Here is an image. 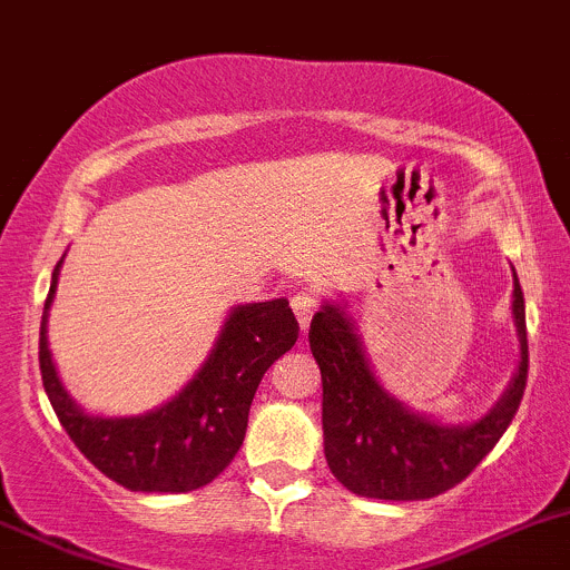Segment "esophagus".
<instances>
[{
	"mask_svg": "<svg viewBox=\"0 0 570 570\" xmlns=\"http://www.w3.org/2000/svg\"><path fill=\"white\" fill-rule=\"evenodd\" d=\"M291 307L296 312V321L298 326H302V332H307L312 317H315L317 307H321V296H317V291H312V287H302V291L293 296Z\"/></svg>",
	"mask_w": 570,
	"mask_h": 570,
	"instance_id": "obj_1",
	"label": "esophagus"
}]
</instances>
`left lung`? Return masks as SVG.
I'll use <instances>...</instances> for the list:
<instances>
[{
  "label": "left lung",
  "mask_w": 570,
  "mask_h": 570,
  "mask_svg": "<svg viewBox=\"0 0 570 570\" xmlns=\"http://www.w3.org/2000/svg\"><path fill=\"white\" fill-rule=\"evenodd\" d=\"M511 309L517 375L483 419L456 426L413 413L391 396L372 372L353 317L340 304H323L309 323V351L323 377V451L334 479L375 500H426L468 479L503 438L528 383V326L517 272Z\"/></svg>",
  "instance_id": "left-lung-1"
}]
</instances>
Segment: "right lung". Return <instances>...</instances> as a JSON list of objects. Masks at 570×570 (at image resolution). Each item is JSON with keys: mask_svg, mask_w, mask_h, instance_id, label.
Listing matches in <instances>:
<instances>
[{"mask_svg": "<svg viewBox=\"0 0 570 570\" xmlns=\"http://www.w3.org/2000/svg\"><path fill=\"white\" fill-rule=\"evenodd\" d=\"M62 261L40 323V375L59 424L102 475L130 492H193L212 483L242 449L261 377L296 345L298 323L287 298L230 309L200 370L163 407L102 419L72 402L48 351V309Z\"/></svg>", "mask_w": 570, "mask_h": 570, "instance_id": "right-lung-1", "label": "right lung"}]
</instances>
